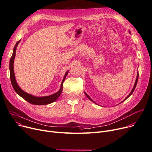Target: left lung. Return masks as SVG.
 <instances>
[{
	"instance_id": "obj_1",
	"label": "left lung",
	"mask_w": 152,
	"mask_h": 152,
	"mask_svg": "<svg viewBox=\"0 0 152 152\" xmlns=\"http://www.w3.org/2000/svg\"><path fill=\"white\" fill-rule=\"evenodd\" d=\"M138 78H139V73L137 72V78H136V81H135V83H134V87H133V88L132 91H131V92L130 93V94L128 95V96H127V97H126L125 99V100H125L126 99H128V97H130V96H131V95L133 94V91H134V89H135V88H136V85H137V80H138ZM85 95L86 96V97H88V99H89L90 100L92 101L93 102H94V101H93V100L91 99V97H89V96H88V95L86 94V93H85Z\"/></svg>"
}]
</instances>
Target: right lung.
Returning a JSON list of instances; mask_svg holds the SVG:
<instances>
[{"instance_id": "right-lung-1", "label": "right lung", "mask_w": 152, "mask_h": 152, "mask_svg": "<svg viewBox=\"0 0 152 152\" xmlns=\"http://www.w3.org/2000/svg\"><path fill=\"white\" fill-rule=\"evenodd\" d=\"M20 40L18 41L16 45H15V48L13 49V52L12 54V56H11L10 58V80H11V85H12L15 91L17 94H18L21 97H22L24 99H25L26 101L29 102L30 103H31L33 104H38V105H43V104H48L49 103H51L53 102H55L59 96L61 94L62 91H63V83L64 82V81L65 80L66 76L67 75L68 71L66 73L62 81L61 85V88L59 91H58L57 92L55 93V94L49 96H45V97H35L31 96L29 94H27L26 92H24L23 90H22L18 85L16 83V81L15 79V74H14V70H13V63H14V60L15 58L16 55V48L18 44L19 43Z\"/></svg>"}]
</instances>
